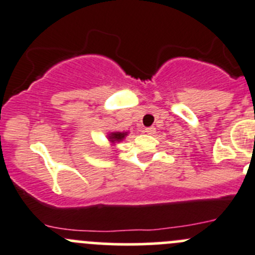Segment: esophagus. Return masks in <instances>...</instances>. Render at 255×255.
<instances>
[{
    "label": "esophagus",
    "mask_w": 255,
    "mask_h": 255,
    "mask_svg": "<svg viewBox=\"0 0 255 255\" xmlns=\"http://www.w3.org/2000/svg\"><path fill=\"white\" fill-rule=\"evenodd\" d=\"M144 132L147 133V134H154V133H155V128L154 127H148V128H145Z\"/></svg>",
    "instance_id": "obj_1"
}]
</instances>
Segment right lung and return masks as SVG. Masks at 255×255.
I'll return each instance as SVG.
<instances>
[{
    "label": "right lung",
    "instance_id": "1",
    "mask_svg": "<svg viewBox=\"0 0 255 255\" xmlns=\"http://www.w3.org/2000/svg\"><path fill=\"white\" fill-rule=\"evenodd\" d=\"M128 134V132H113L108 135V139L111 143H117L123 140V138Z\"/></svg>",
    "mask_w": 255,
    "mask_h": 255
}]
</instances>
